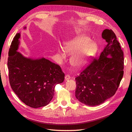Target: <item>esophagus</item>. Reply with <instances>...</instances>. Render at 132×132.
Returning <instances> with one entry per match:
<instances>
[{"label":"esophagus","instance_id":"1","mask_svg":"<svg viewBox=\"0 0 132 132\" xmlns=\"http://www.w3.org/2000/svg\"><path fill=\"white\" fill-rule=\"evenodd\" d=\"M70 79V77L69 76V75H66L65 76V80H69Z\"/></svg>","mask_w":132,"mask_h":132}]
</instances>
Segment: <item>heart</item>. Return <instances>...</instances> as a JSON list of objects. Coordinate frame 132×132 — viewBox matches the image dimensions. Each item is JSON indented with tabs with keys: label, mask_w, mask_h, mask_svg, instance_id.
<instances>
[{
	"label": "heart",
	"mask_w": 132,
	"mask_h": 132,
	"mask_svg": "<svg viewBox=\"0 0 132 132\" xmlns=\"http://www.w3.org/2000/svg\"><path fill=\"white\" fill-rule=\"evenodd\" d=\"M65 51L61 47H58V52L62 58H65V53L73 54L70 62L75 67L85 65L96 53V45L91 42V39L85 35L80 34L70 41L65 43L64 47Z\"/></svg>",
	"instance_id": "heart-1"
}]
</instances>
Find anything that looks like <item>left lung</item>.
Wrapping results in <instances>:
<instances>
[{"label":"left lung","instance_id":"1","mask_svg":"<svg viewBox=\"0 0 132 132\" xmlns=\"http://www.w3.org/2000/svg\"><path fill=\"white\" fill-rule=\"evenodd\" d=\"M102 37L107 45L98 59L94 61L75 78V96L87 106L101 104L117 90L123 76V52L112 30L105 29Z\"/></svg>","mask_w":132,"mask_h":132}]
</instances>
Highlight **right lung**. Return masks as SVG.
Segmentation results:
<instances>
[{"label": "right lung", "instance_id": "right-lung-1", "mask_svg": "<svg viewBox=\"0 0 132 132\" xmlns=\"http://www.w3.org/2000/svg\"><path fill=\"white\" fill-rule=\"evenodd\" d=\"M26 29V27H25ZM20 34H16L9 51L7 67L10 84L27 106H46L53 98L54 87L64 80L61 67L45 58H27L17 52Z\"/></svg>", "mask_w": 132, "mask_h": 132}]
</instances>
